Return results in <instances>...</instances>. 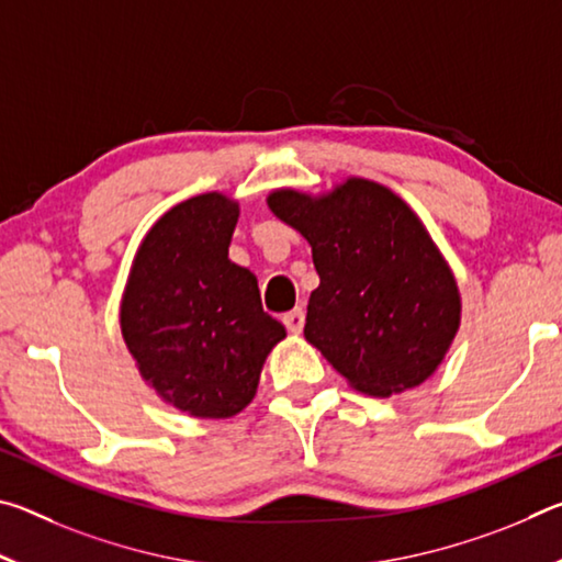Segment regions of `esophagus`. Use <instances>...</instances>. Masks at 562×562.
Returning a JSON list of instances; mask_svg holds the SVG:
<instances>
[{"label": "esophagus", "mask_w": 562, "mask_h": 562, "mask_svg": "<svg viewBox=\"0 0 562 562\" xmlns=\"http://www.w3.org/2000/svg\"><path fill=\"white\" fill-rule=\"evenodd\" d=\"M282 322H284V327H288L290 331H294V335H300L302 327H304V310L302 307L290 310L288 315L282 317Z\"/></svg>", "instance_id": "esophagus-1"}]
</instances>
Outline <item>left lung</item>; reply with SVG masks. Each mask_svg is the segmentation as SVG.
<instances>
[{
	"mask_svg": "<svg viewBox=\"0 0 562 562\" xmlns=\"http://www.w3.org/2000/svg\"><path fill=\"white\" fill-rule=\"evenodd\" d=\"M268 205L312 245L319 288L304 339L361 394L424 384L459 331L461 294L412 207L367 178L325 195L280 188Z\"/></svg>",
	"mask_w": 562,
	"mask_h": 562,
	"instance_id": "obj_1",
	"label": "left lung"
}]
</instances>
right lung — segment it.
Instances as JSON below:
<instances>
[{"instance_id": "1", "label": "right lung", "mask_w": 562, "mask_h": 562, "mask_svg": "<svg viewBox=\"0 0 562 562\" xmlns=\"http://www.w3.org/2000/svg\"><path fill=\"white\" fill-rule=\"evenodd\" d=\"M237 215L223 193L170 207L140 243L121 300V335L140 376L198 418L240 414L284 339L255 274L227 258Z\"/></svg>"}]
</instances>
